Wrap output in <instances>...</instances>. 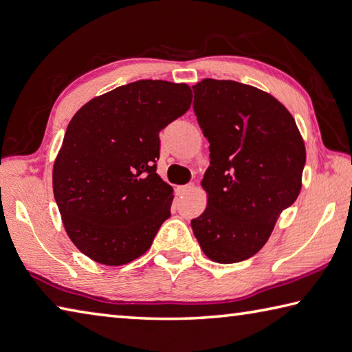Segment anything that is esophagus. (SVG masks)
I'll return each mask as SVG.
<instances>
[{"instance_id":"34e87169","label":"esophagus","mask_w":352,"mask_h":352,"mask_svg":"<svg viewBox=\"0 0 352 352\" xmlns=\"http://www.w3.org/2000/svg\"><path fill=\"white\" fill-rule=\"evenodd\" d=\"M193 188H195V185L193 184H188V185H181V187H177L176 191H177L179 196H182L185 193H188V191H191Z\"/></svg>"}]
</instances>
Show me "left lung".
Segmentation results:
<instances>
[{"label":"left lung","mask_w":352,"mask_h":352,"mask_svg":"<svg viewBox=\"0 0 352 352\" xmlns=\"http://www.w3.org/2000/svg\"><path fill=\"white\" fill-rule=\"evenodd\" d=\"M193 90L211 161L201 182L207 208L191 228L213 262H242L267 243L299 196L305 142L289 110L268 91L210 78Z\"/></svg>","instance_id":"left-lung-1"}]
</instances>
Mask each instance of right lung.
Listing matches in <instances>:
<instances>
[{
    "mask_svg": "<svg viewBox=\"0 0 352 352\" xmlns=\"http://www.w3.org/2000/svg\"><path fill=\"white\" fill-rule=\"evenodd\" d=\"M193 101L190 85H121L79 109L53 164V195L70 241L107 267L133 262L170 217L173 188L156 173L159 131Z\"/></svg>",
    "mask_w": 352,
    "mask_h": 352,
    "instance_id": "obj_1",
    "label": "right lung"
}]
</instances>
